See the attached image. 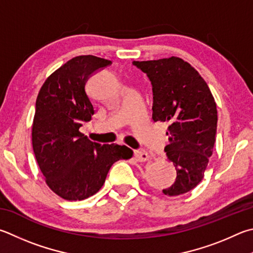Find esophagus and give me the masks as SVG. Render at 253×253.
<instances>
[{"mask_svg": "<svg viewBox=\"0 0 253 253\" xmlns=\"http://www.w3.org/2000/svg\"><path fill=\"white\" fill-rule=\"evenodd\" d=\"M134 157L135 159L137 160V162L139 163H144V162H147L149 158V155L146 153V151H142V150H137L134 153Z\"/></svg>", "mask_w": 253, "mask_h": 253, "instance_id": "obj_1", "label": "esophagus"}]
</instances>
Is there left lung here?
I'll return each instance as SVG.
<instances>
[{"label":"left lung","instance_id":"obj_1","mask_svg":"<svg viewBox=\"0 0 253 253\" xmlns=\"http://www.w3.org/2000/svg\"><path fill=\"white\" fill-rule=\"evenodd\" d=\"M153 85L154 122L168 124L166 160L177 170L176 181L164 189L179 196L194 189L205 176L217 131V105L203 77L183 59L135 61Z\"/></svg>","mask_w":253,"mask_h":253}]
</instances>
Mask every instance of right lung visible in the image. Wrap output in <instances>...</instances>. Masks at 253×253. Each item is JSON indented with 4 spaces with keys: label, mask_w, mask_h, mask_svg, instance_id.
I'll return each instance as SVG.
<instances>
[{
    "label": "right lung",
    "mask_w": 253,
    "mask_h": 253,
    "mask_svg": "<svg viewBox=\"0 0 253 253\" xmlns=\"http://www.w3.org/2000/svg\"><path fill=\"white\" fill-rule=\"evenodd\" d=\"M111 63L93 55L72 58L47 77L36 98L32 125L36 162L49 189L68 201L95 195L113 164L132 157L126 146H102L80 131L95 113L86 82Z\"/></svg>",
    "instance_id": "obj_1"
}]
</instances>
